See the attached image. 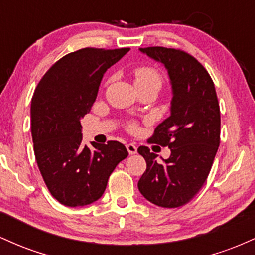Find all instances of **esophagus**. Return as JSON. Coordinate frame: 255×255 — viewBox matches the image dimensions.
<instances>
[{
    "instance_id": "34e87169",
    "label": "esophagus",
    "mask_w": 255,
    "mask_h": 255,
    "mask_svg": "<svg viewBox=\"0 0 255 255\" xmlns=\"http://www.w3.org/2000/svg\"><path fill=\"white\" fill-rule=\"evenodd\" d=\"M126 147H127V151H128V153H129V154H135L136 153L137 148L134 144H127V145H126Z\"/></svg>"
}]
</instances>
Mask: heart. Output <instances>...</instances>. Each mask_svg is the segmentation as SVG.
<instances>
[{"label": "heart", "instance_id": "1", "mask_svg": "<svg viewBox=\"0 0 255 255\" xmlns=\"http://www.w3.org/2000/svg\"><path fill=\"white\" fill-rule=\"evenodd\" d=\"M134 81H135L137 90L153 89L157 91L160 90V87L163 86V83H164L162 73L152 66L136 67L134 69ZM128 129L135 130V124L128 125Z\"/></svg>", "mask_w": 255, "mask_h": 255}]
</instances>
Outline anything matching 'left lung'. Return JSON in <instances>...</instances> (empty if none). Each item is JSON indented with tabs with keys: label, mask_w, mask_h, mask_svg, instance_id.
<instances>
[{
	"label": "left lung",
	"mask_w": 255,
	"mask_h": 255,
	"mask_svg": "<svg viewBox=\"0 0 255 255\" xmlns=\"http://www.w3.org/2000/svg\"><path fill=\"white\" fill-rule=\"evenodd\" d=\"M140 51L168 69L172 87L171 115L157 126L148 141L171 154L158 163L147 146L137 152L146 171L137 182L140 193L160 207H180L191 201L209 176L221 141V111L209 72L180 49L150 46Z\"/></svg>",
	"instance_id": "left-lung-1"
}]
</instances>
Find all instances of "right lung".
Wrapping results in <instances>:
<instances>
[{"instance_id":"obj_1","label":"right lung","mask_w":255,"mask_h":255,"mask_svg":"<svg viewBox=\"0 0 255 255\" xmlns=\"http://www.w3.org/2000/svg\"><path fill=\"white\" fill-rule=\"evenodd\" d=\"M129 48H84L66 55L43 75L31 104L34 156L51 195L66 206L98 200L111 172L128 156L119 141L83 145L80 120L90 113L108 68Z\"/></svg>"}]
</instances>
